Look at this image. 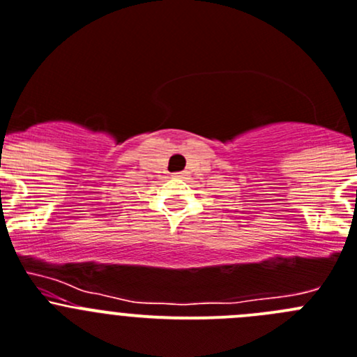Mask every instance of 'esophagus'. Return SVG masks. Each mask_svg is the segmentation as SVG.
Listing matches in <instances>:
<instances>
[{
  "label": "esophagus",
  "mask_w": 357,
  "mask_h": 357,
  "mask_svg": "<svg viewBox=\"0 0 357 357\" xmlns=\"http://www.w3.org/2000/svg\"><path fill=\"white\" fill-rule=\"evenodd\" d=\"M176 176H179V178H183V176H185V172H176Z\"/></svg>",
  "instance_id": "obj_1"
}]
</instances>
